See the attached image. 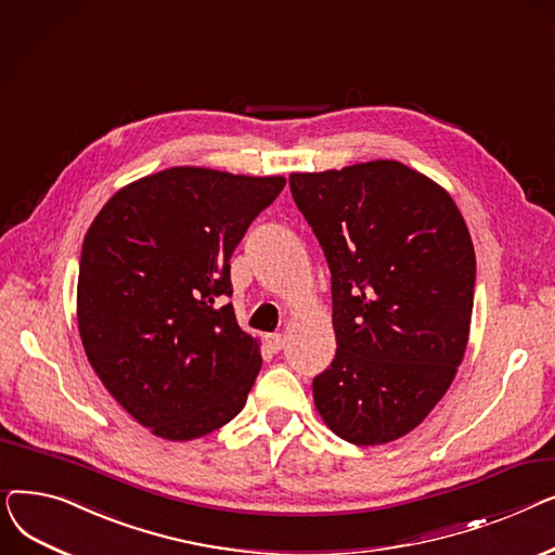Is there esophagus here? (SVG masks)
I'll list each match as a JSON object with an SVG mask.
<instances>
[{"mask_svg": "<svg viewBox=\"0 0 555 555\" xmlns=\"http://www.w3.org/2000/svg\"><path fill=\"white\" fill-rule=\"evenodd\" d=\"M268 346L272 353H279L283 348V335L281 333H274V335H268Z\"/></svg>", "mask_w": 555, "mask_h": 555, "instance_id": "obj_1", "label": "esophagus"}]
</instances>
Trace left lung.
Segmentation results:
<instances>
[{"label": "left lung", "mask_w": 555, "mask_h": 555, "mask_svg": "<svg viewBox=\"0 0 555 555\" xmlns=\"http://www.w3.org/2000/svg\"><path fill=\"white\" fill-rule=\"evenodd\" d=\"M322 245L337 353L314 406L353 446L418 427L450 389L470 335L475 247L450 193L396 159L293 172Z\"/></svg>", "instance_id": "1"}]
</instances>
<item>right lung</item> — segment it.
<instances>
[{"label": "right lung", "mask_w": 555, "mask_h": 555, "mask_svg": "<svg viewBox=\"0 0 555 555\" xmlns=\"http://www.w3.org/2000/svg\"><path fill=\"white\" fill-rule=\"evenodd\" d=\"M285 178L172 166L116 191L82 241L76 314L103 387L166 441L236 418L260 341L231 304L229 258Z\"/></svg>", "instance_id": "add662e5"}]
</instances>
